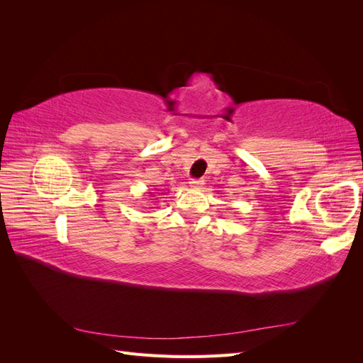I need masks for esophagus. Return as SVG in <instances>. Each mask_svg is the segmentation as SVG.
<instances>
[{
	"label": "esophagus",
	"mask_w": 363,
	"mask_h": 363,
	"mask_svg": "<svg viewBox=\"0 0 363 363\" xmlns=\"http://www.w3.org/2000/svg\"><path fill=\"white\" fill-rule=\"evenodd\" d=\"M189 184H191V188H194V189H200L201 186L204 184V180L203 179H192L189 182Z\"/></svg>",
	"instance_id": "esophagus-1"
}]
</instances>
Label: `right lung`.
Wrapping results in <instances>:
<instances>
[{
    "mask_svg": "<svg viewBox=\"0 0 363 363\" xmlns=\"http://www.w3.org/2000/svg\"><path fill=\"white\" fill-rule=\"evenodd\" d=\"M150 194H151V195H155V194H152V192H150Z\"/></svg>",
    "mask_w": 363,
    "mask_h": 363,
    "instance_id": "obj_1",
    "label": "right lung"
}]
</instances>
